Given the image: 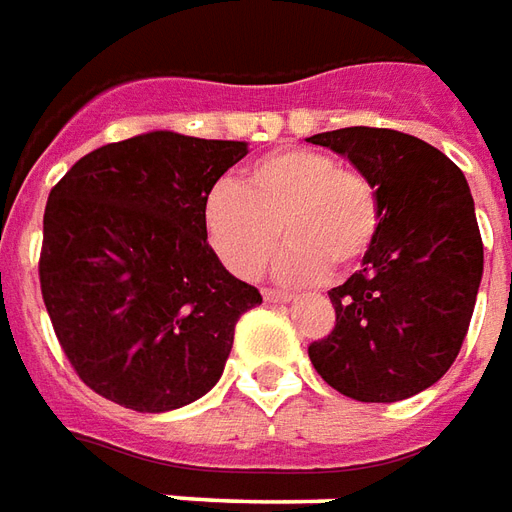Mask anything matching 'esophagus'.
<instances>
[{"label":"esophagus","mask_w":512,"mask_h":512,"mask_svg":"<svg viewBox=\"0 0 512 512\" xmlns=\"http://www.w3.org/2000/svg\"><path fill=\"white\" fill-rule=\"evenodd\" d=\"M263 298H266L268 304H290L295 295L282 293V290H263Z\"/></svg>","instance_id":"34e87169"}]
</instances>
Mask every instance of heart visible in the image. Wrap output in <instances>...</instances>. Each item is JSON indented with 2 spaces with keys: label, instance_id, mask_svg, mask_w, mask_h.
Listing matches in <instances>:
<instances>
[{
  "label": "heart",
  "instance_id": "b5f03b06",
  "mask_svg": "<svg viewBox=\"0 0 512 512\" xmlns=\"http://www.w3.org/2000/svg\"><path fill=\"white\" fill-rule=\"evenodd\" d=\"M203 227L238 279H255L285 238L279 276L317 282L344 274L372 252L382 230L380 189L363 170L317 149L266 154L236 184H217L203 203Z\"/></svg>",
  "mask_w": 512,
  "mask_h": 512
}]
</instances>
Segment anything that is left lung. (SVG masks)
<instances>
[{
    "instance_id": "8db88e82",
    "label": "left lung",
    "mask_w": 512,
    "mask_h": 512,
    "mask_svg": "<svg viewBox=\"0 0 512 512\" xmlns=\"http://www.w3.org/2000/svg\"><path fill=\"white\" fill-rule=\"evenodd\" d=\"M377 184L382 230L363 268L328 290L336 323L309 344L317 374L355 401L410 399L448 372L483 276L469 184L426 140L382 127L320 132Z\"/></svg>"
}]
</instances>
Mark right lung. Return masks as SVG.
<instances>
[{
	"instance_id": "obj_1",
	"label": "right lung",
	"mask_w": 512,
	"mask_h": 512,
	"mask_svg": "<svg viewBox=\"0 0 512 512\" xmlns=\"http://www.w3.org/2000/svg\"><path fill=\"white\" fill-rule=\"evenodd\" d=\"M241 140L146 132L94 149L51 189L40 290L94 393L165 412L217 385L238 317L263 301L206 241L203 203Z\"/></svg>"
}]
</instances>
